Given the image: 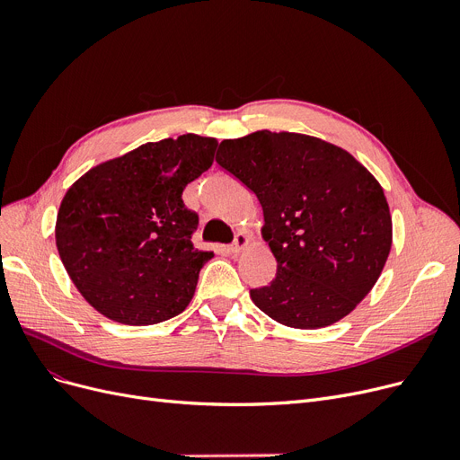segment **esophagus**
I'll return each mask as SVG.
<instances>
[{
    "label": "esophagus",
    "mask_w": 460,
    "mask_h": 460,
    "mask_svg": "<svg viewBox=\"0 0 460 460\" xmlns=\"http://www.w3.org/2000/svg\"><path fill=\"white\" fill-rule=\"evenodd\" d=\"M248 243H250L248 234H244V233H236V234H234V241L231 243L229 250H231L233 253H238V252H243V250L248 246Z\"/></svg>",
    "instance_id": "esophagus-1"
}]
</instances>
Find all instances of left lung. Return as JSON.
<instances>
[{"label": "left lung", "mask_w": 460, "mask_h": 460, "mask_svg": "<svg viewBox=\"0 0 460 460\" xmlns=\"http://www.w3.org/2000/svg\"><path fill=\"white\" fill-rule=\"evenodd\" d=\"M216 162L255 193L276 278L250 289L255 306L295 329L348 315L384 270L391 214L382 186L346 150L298 133L222 141Z\"/></svg>", "instance_id": "left-lung-1"}]
</instances>
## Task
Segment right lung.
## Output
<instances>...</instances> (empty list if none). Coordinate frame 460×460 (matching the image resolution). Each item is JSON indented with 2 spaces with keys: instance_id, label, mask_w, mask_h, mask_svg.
Instances as JSON below:
<instances>
[{
  "instance_id": "1",
  "label": "right lung",
  "mask_w": 460,
  "mask_h": 460,
  "mask_svg": "<svg viewBox=\"0 0 460 460\" xmlns=\"http://www.w3.org/2000/svg\"><path fill=\"white\" fill-rule=\"evenodd\" d=\"M216 138L193 133L138 146L93 167L67 190L56 246L76 289L126 325L181 314L212 252L193 248L199 216L184 188L210 169Z\"/></svg>"
}]
</instances>
